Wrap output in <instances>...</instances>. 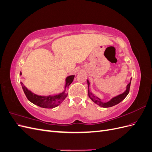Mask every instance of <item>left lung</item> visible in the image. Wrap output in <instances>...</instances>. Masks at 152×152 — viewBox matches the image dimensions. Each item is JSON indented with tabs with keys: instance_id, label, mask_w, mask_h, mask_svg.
Returning <instances> with one entry per match:
<instances>
[{
	"instance_id": "8db88e82",
	"label": "left lung",
	"mask_w": 152,
	"mask_h": 152,
	"mask_svg": "<svg viewBox=\"0 0 152 152\" xmlns=\"http://www.w3.org/2000/svg\"><path fill=\"white\" fill-rule=\"evenodd\" d=\"M131 80L132 79H131L130 80V82L129 83L127 86H126V91L124 92L123 93L117 95L115 97L112 98L110 101H108V102L106 103H103L102 102L101 99H99L97 96H94L93 93L90 92L89 91V81L87 79V85H88V95L89 98L93 101L94 103H95L96 104L99 105V107H102L103 108H108V107H113V106L116 105L117 104H118L119 103H121L122 100H124V99L126 98V96H127V94L129 93V89H130V86H131Z\"/></svg>"
}]
</instances>
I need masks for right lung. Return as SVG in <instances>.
<instances>
[{"label":"right lung","mask_w":152,"mask_h":152,"mask_svg":"<svg viewBox=\"0 0 152 152\" xmlns=\"http://www.w3.org/2000/svg\"><path fill=\"white\" fill-rule=\"evenodd\" d=\"M22 75L21 72H20V75ZM75 75H72L66 77L65 79V88L61 93L55 95H48V96H40L32 93L31 91L28 89L25 86L22 82H21V85L22 86V89L23 90L24 93L30 102L34 103L35 105H37L39 107L44 108H53L58 107L59 104H60L65 99L68 95L66 93V90L68 88V86H70L72 82L74 79Z\"/></svg>","instance_id":"right-lung-1"}]
</instances>
